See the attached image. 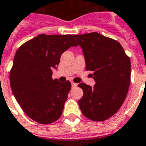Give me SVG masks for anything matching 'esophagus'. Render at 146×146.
I'll use <instances>...</instances> for the list:
<instances>
[{"instance_id":"1","label":"esophagus","mask_w":146,"mask_h":146,"mask_svg":"<svg viewBox=\"0 0 146 146\" xmlns=\"http://www.w3.org/2000/svg\"><path fill=\"white\" fill-rule=\"evenodd\" d=\"M71 85H72V87H76V86H77V84L75 83H73V82H71Z\"/></svg>"}]
</instances>
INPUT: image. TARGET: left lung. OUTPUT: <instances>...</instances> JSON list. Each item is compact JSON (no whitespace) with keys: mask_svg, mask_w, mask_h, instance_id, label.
Wrapping results in <instances>:
<instances>
[{"mask_svg":"<svg viewBox=\"0 0 146 146\" xmlns=\"http://www.w3.org/2000/svg\"><path fill=\"white\" fill-rule=\"evenodd\" d=\"M83 49L86 70L93 72V87L81 83L83 96L79 106L86 117L104 121L122 106L127 96L131 77L129 57L118 41L96 32L74 35Z\"/></svg>","mask_w":146,"mask_h":146,"instance_id":"obj_1","label":"left lung"}]
</instances>
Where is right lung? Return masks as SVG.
<instances>
[{
    "instance_id": "obj_1",
    "label": "right lung",
    "mask_w": 146,
    "mask_h": 146,
    "mask_svg": "<svg viewBox=\"0 0 146 146\" xmlns=\"http://www.w3.org/2000/svg\"><path fill=\"white\" fill-rule=\"evenodd\" d=\"M74 35L40 34L21 45L14 56L10 83L14 97L31 119L50 124L60 117L71 89L52 79L63 52L78 46Z\"/></svg>"
}]
</instances>
